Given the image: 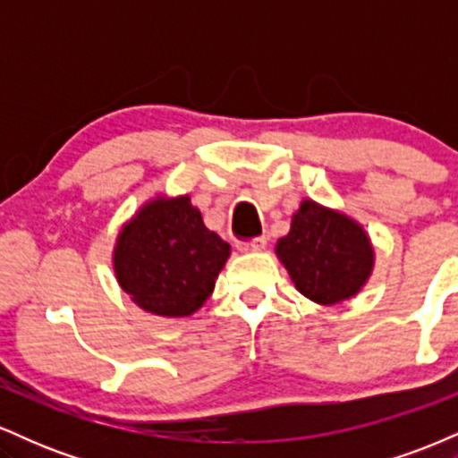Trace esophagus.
<instances>
[{
    "instance_id": "obj_1",
    "label": "esophagus",
    "mask_w": 458,
    "mask_h": 458,
    "mask_svg": "<svg viewBox=\"0 0 458 458\" xmlns=\"http://www.w3.org/2000/svg\"><path fill=\"white\" fill-rule=\"evenodd\" d=\"M267 247V236H259L254 241H236L239 251H262Z\"/></svg>"
}]
</instances>
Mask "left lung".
Returning <instances> with one entry per match:
<instances>
[{
  "instance_id": "obj_1",
  "label": "left lung",
  "mask_w": 458,
  "mask_h": 458,
  "mask_svg": "<svg viewBox=\"0 0 458 458\" xmlns=\"http://www.w3.org/2000/svg\"><path fill=\"white\" fill-rule=\"evenodd\" d=\"M276 256L303 297L318 306L360 295L375 271V245L364 225L338 208L303 198Z\"/></svg>"
}]
</instances>
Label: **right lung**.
Returning <instances> with one entry per match:
<instances>
[{"instance_id": "1", "label": "right lung", "mask_w": 458, "mask_h": 458, "mask_svg": "<svg viewBox=\"0 0 458 458\" xmlns=\"http://www.w3.org/2000/svg\"><path fill=\"white\" fill-rule=\"evenodd\" d=\"M230 245L202 222L189 193H157L115 236L114 276L144 312L163 318L196 314L213 295Z\"/></svg>"}]
</instances>
